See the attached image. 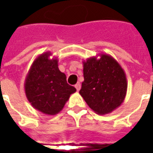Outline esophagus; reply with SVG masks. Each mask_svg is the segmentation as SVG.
<instances>
[{
	"mask_svg": "<svg viewBox=\"0 0 153 153\" xmlns=\"http://www.w3.org/2000/svg\"><path fill=\"white\" fill-rule=\"evenodd\" d=\"M74 87L76 88L77 91H79V90H80V88H81V84L79 83H79L75 84V86H74Z\"/></svg>",
	"mask_w": 153,
	"mask_h": 153,
	"instance_id": "1",
	"label": "esophagus"
}]
</instances>
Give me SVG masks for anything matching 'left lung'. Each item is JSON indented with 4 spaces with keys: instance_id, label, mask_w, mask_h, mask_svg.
<instances>
[{
    "instance_id": "left-lung-1",
    "label": "left lung",
    "mask_w": 153,
    "mask_h": 153,
    "mask_svg": "<svg viewBox=\"0 0 153 153\" xmlns=\"http://www.w3.org/2000/svg\"><path fill=\"white\" fill-rule=\"evenodd\" d=\"M83 61L84 81L80 95L96 114L104 115L118 108L127 92L123 68L111 55L99 54Z\"/></svg>"
}]
</instances>
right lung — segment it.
Wrapping results in <instances>:
<instances>
[{"label":"right lung","mask_w":153,"mask_h":153,"mask_svg":"<svg viewBox=\"0 0 153 153\" xmlns=\"http://www.w3.org/2000/svg\"><path fill=\"white\" fill-rule=\"evenodd\" d=\"M50 51L39 55L32 62L25 82V91L32 107L48 115L59 114L70 96L76 91L67 82L58 67V59Z\"/></svg>","instance_id":"add662e5"}]
</instances>
